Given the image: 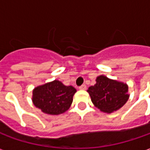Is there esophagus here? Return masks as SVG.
<instances>
[{"label":"esophagus","mask_w":150,"mask_h":150,"mask_svg":"<svg viewBox=\"0 0 150 150\" xmlns=\"http://www.w3.org/2000/svg\"><path fill=\"white\" fill-rule=\"evenodd\" d=\"M79 88L80 90H86V89H87V86H86L85 84H83L82 86H80V87H79Z\"/></svg>","instance_id":"34e87169"}]
</instances>
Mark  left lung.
Returning <instances> with one entry per match:
<instances>
[{"instance_id": "8db88e82", "label": "left lung", "mask_w": 150, "mask_h": 150, "mask_svg": "<svg viewBox=\"0 0 150 150\" xmlns=\"http://www.w3.org/2000/svg\"><path fill=\"white\" fill-rule=\"evenodd\" d=\"M96 84L88 88L91 102L104 112L111 113L120 109L128 101L129 87L122 82L113 80L104 75L96 79Z\"/></svg>"}]
</instances>
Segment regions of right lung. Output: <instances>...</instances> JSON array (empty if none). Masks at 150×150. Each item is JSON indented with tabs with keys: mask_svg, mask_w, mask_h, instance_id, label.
<instances>
[{
	"mask_svg": "<svg viewBox=\"0 0 150 150\" xmlns=\"http://www.w3.org/2000/svg\"><path fill=\"white\" fill-rule=\"evenodd\" d=\"M76 89L54 80L38 86L33 91L32 100L35 107L49 115H59L68 110Z\"/></svg>",
	"mask_w": 150,
	"mask_h": 150,
	"instance_id": "1",
	"label": "right lung"
}]
</instances>
